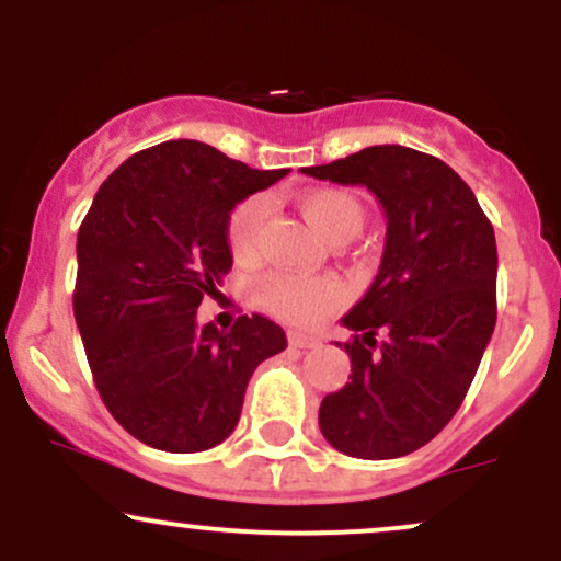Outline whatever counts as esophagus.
Masks as SVG:
<instances>
[{
    "instance_id": "obj_1",
    "label": "esophagus",
    "mask_w": 561,
    "mask_h": 561,
    "mask_svg": "<svg viewBox=\"0 0 561 561\" xmlns=\"http://www.w3.org/2000/svg\"><path fill=\"white\" fill-rule=\"evenodd\" d=\"M287 340L293 347H308V351H311V347H319L321 343L317 334H302V332H287Z\"/></svg>"
}]
</instances>
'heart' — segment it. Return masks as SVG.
<instances>
[{
    "instance_id": "obj_1",
    "label": "heart",
    "mask_w": 561,
    "mask_h": 561,
    "mask_svg": "<svg viewBox=\"0 0 561 561\" xmlns=\"http://www.w3.org/2000/svg\"><path fill=\"white\" fill-rule=\"evenodd\" d=\"M302 218L311 224L330 244H343L364 227V205L345 190H308L298 197ZM266 203L261 197H248L231 210L227 221V242L234 261H253L259 253ZM255 300L289 324H317L345 300V289L332 276L302 279L293 274H266L255 285Z\"/></svg>"
}]
</instances>
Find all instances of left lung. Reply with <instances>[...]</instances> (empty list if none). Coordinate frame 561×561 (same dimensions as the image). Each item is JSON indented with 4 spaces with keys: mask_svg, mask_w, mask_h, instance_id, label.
I'll use <instances>...</instances> for the list:
<instances>
[{
    "mask_svg": "<svg viewBox=\"0 0 561 561\" xmlns=\"http://www.w3.org/2000/svg\"><path fill=\"white\" fill-rule=\"evenodd\" d=\"M302 173L366 186L388 218L377 279L343 319L351 382L321 401L319 427L347 456L398 459L446 427L491 343L493 224L459 173L411 147L375 145Z\"/></svg>",
    "mask_w": 561,
    "mask_h": 561,
    "instance_id": "obj_1",
    "label": "left lung"
}]
</instances>
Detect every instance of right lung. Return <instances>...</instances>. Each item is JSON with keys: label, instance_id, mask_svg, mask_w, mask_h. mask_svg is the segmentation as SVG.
<instances>
[{"label": "right lung", "instance_id": "1", "mask_svg": "<svg viewBox=\"0 0 561 561\" xmlns=\"http://www.w3.org/2000/svg\"><path fill=\"white\" fill-rule=\"evenodd\" d=\"M282 176L171 139L96 190L76 242L73 313L102 403L145 446L195 454L227 440L255 366L287 347L261 313L227 332L197 327L203 295H218L231 268V210Z\"/></svg>", "mask_w": 561, "mask_h": 561}]
</instances>
